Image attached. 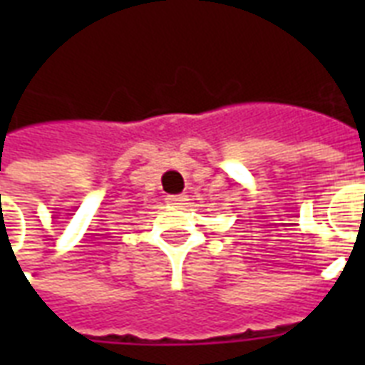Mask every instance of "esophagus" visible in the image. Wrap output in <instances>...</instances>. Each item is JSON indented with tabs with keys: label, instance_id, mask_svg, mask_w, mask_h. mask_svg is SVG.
Listing matches in <instances>:
<instances>
[{
	"label": "esophagus",
	"instance_id": "obj_1",
	"mask_svg": "<svg viewBox=\"0 0 365 365\" xmlns=\"http://www.w3.org/2000/svg\"><path fill=\"white\" fill-rule=\"evenodd\" d=\"M187 200L189 199L185 195H168V197H166V202L172 206H185L187 205Z\"/></svg>",
	"mask_w": 365,
	"mask_h": 365
}]
</instances>
